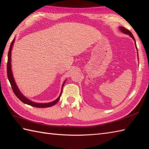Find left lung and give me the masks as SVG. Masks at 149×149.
Returning <instances> with one entry per match:
<instances>
[{
  "instance_id": "1",
  "label": "left lung",
  "mask_w": 149,
  "mask_h": 149,
  "mask_svg": "<svg viewBox=\"0 0 149 149\" xmlns=\"http://www.w3.org/2000/svg\"><path fill=\"white\" fill-rule=\"evenodd\" d=\"M119 30H120V31H121L122 32H123L124 33L127 34V35H129L131 38H132V39L134 40V42H135V46H136V49H137V47H136V45L135 39H134V37H133V34L131 33V32H130V31L129 30H127V29H125V28L123 27V26H120V27H119Z\"/></svg>"
}]
</instances>
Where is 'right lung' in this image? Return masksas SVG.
<instances>
[{"instance_id": "1", "label": "right lung", "mask_w": 149, "mask_h": 149, "mask_svg": "<svg viewBox=\"0 0 149 149\" xmlns=\"http://www.w3.org/2000/svg\"><path fill=\"white\" fill-rule=\"evenodd\" d=\"M15 39H14L12 41V42L11 44V46H10V47H9V52H8V63H7V73H8V79H9V82H10V84H11V86L12 87V89H13V91L14 93H15V95L23 103H26V104L31 105L32 107H38V108H46V107H52V106L54 105L59 101V100H60V96H61V93H62V89H63V86L65 84V82L66 81H65L63 82V86H62L60 96H59V97L56 100H55L54 101H53V102H51L50 103H39L33 102L32 101H31V100H30L29 99L26 98L25 96H23L22 95V93H21L20 91L19 90L18 86H17L16 82H15V79H14L13 73H12V70H11V49L13 48L14 42H15Z\"/></svg>"}]
</instances>
